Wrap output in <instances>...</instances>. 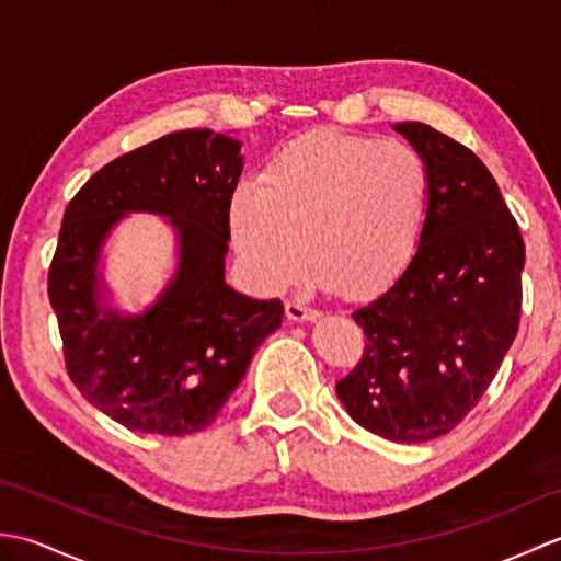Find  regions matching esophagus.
Here are the masks:
<instances>
[{
    "instance_id": "obj_1",
    "label": "esophagus",
    "mask_w": 561,
    "mask_h": 561,
    "mask_svg": "<svg viewBox=\"0 0 561 561\" xmlns=\"http://www.w3.org/2000/svg\"><path fill=\"white\" fill-rule=\"evenodd\" d=\"M287 316L291 320H296V323H306V320H316L320 313L316 311V308L306 306V301H289L287 304Z\"/></svg>"
}]
</instances>
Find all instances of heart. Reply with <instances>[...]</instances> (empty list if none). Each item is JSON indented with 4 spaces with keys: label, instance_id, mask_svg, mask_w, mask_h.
<instances>
[{
    "label": "heart",
    "instance_id": "heart-1",
    "mask_svg": "<svg viewBox=\"0 0 561 561\" xmlns=\"http://www.w3.org/2000/svg\"><path fill=\"white\" fill-rule=\"evenodd\" d=\"M428 202L432 171L416 147L316 129L274 153L260 187L236 190L229 229L260 289L299 282L313 250L328 287L374 294L408 267Z\"/></svg>",
    "mask_w": 561,
    "mask_h": 561
}]
</instances>
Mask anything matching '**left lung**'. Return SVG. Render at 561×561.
Returning a JSON list of instances; mask_svg holds the SVG:
<instances>
[{"instance_id": "1", "label": "left lung", "mask_w": 561, "mask_h": 561, "mask_svg": "<svg viewBox=\"0 0 561 561\" xmlns=\"http://www.w3.org/2000/svg\"><path fill=\"white\" fill-rule=\"evenodd\" d=\"M392 129L432 171L428 219L408 267L352 313L366 352L337 398L371 434L422 444L478 404L514 344L526 245L468 147L424 123Z\"/></svg>"}]
</instances>
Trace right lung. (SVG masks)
Returning <instances> with one entry per match:
<instances>
[{"mask_svg": "<svg viewBox=\"0 0 561 561\" xmlns=\"http://www.w3.org/2000/svg\"><path fill=\"white\" fill-rule=\"evenodd\" d=\"M241 171V141L183 129L103 165L65 211L47 294L67 371L93 408L133 432L207 428L262 340L282 325L279 299H250L226 282L229 205ZM133 213L163 216L176 255L154 301L127 312L104 267Z\"/></svg>", "mask_w": 561, "mask_h": 561, "instance_id": "right-lung-1", "label": "right lung"}]
</instances>
